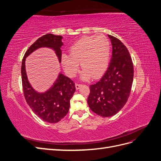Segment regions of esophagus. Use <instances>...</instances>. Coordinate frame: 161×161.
<instances>
[{
	"instance_id": "obj_1",
	"label": "esophagus",
	"mask_w": 161,
	"mask_h": 161,
	"mask_svg": "<svg viewBox=\"0 0 161 161\" xmlns=\"http://www.w3.org/2000/svg\"><path fill=\"white\" fill-rule=\"evenodd\" d=\"M82 85H80V84H79V83H76L75 84V86H76V89L78 90V89H80V86H81Z\"/></svg>"
}]
</instances>
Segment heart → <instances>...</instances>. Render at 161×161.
<instances>
[{
    "label": "heart",
    "instance_id": "1",
    "mask_svg": "<svg viewBox=\"0 0 161 161\" xmlns=\"http://www.w3.org/2000/svg\"><path fill=\"white\" fill-rule=\"evenodd\" d=\"M70 55L64 53L61 63L66 74L74 76L81 64L82 79L97 78L108 69L110 56V43L106 36L99 34L96 36L82 37L70 47Z\"/></svg>",
    "mask_w": 161,
    "mask_h": 161
}]
</instances>
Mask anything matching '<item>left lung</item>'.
I'll return each mask as SVG.
<instances>
[{"instance_id":"left-lung-1","label":"left lung","mask_w":161,"mask_h":161,"mask_svg":"<svg viewBox=\"0 0 161 161\" xmlns=\"http://www.w3.org/2000/svg\"><path fill=\"white\" fill-rule=\"evenodd\" d=\"M112 45V56L103 76L90 85L87 103L90 109L107 118L122 109L130 94L134 66L128 50L118 38L108 35Z\"/></svg>"}]
</instances>
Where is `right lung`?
Returning a JSON list of instances; mask_svg holds the SVG:
<instances>
[{"label":"right lung","instance_id":"right-lung-1","mask_svg":"<svg viewBox=\"0 0 161 161\" xmlns=\"http://www.w3.org/2000/svg\"><path fill=\"white\" fill-rule=\"evenodd\" d=\"M62 39L61 36L51 33L37 39L25 52L21 65L23 90L27 104L39 118L52 124L60 121L69 112L70 101L76 90L75 84L69 77L60 73L50 89L44 92H37L28 81L25 58L38 48L46 47L55 51L59 62H61Z\"/></svg>","mask_w":161,"mask_h":161}]
</instances>
